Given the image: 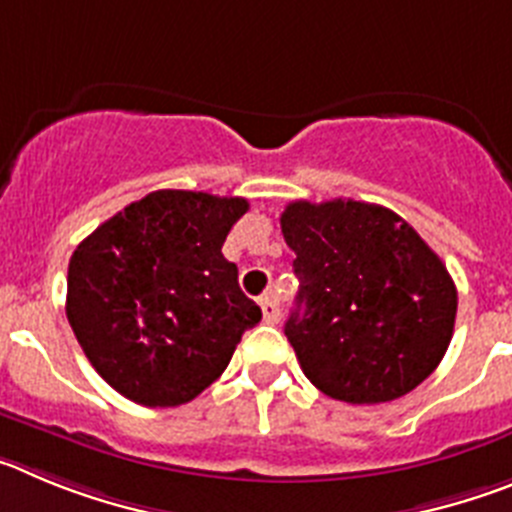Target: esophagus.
<instances>
[{
	"label": "esophagus",
	"mask_w": 512,
	"mask_h": 512,
	"mask_svg": "<svg viewBox=\"0 0 512 512\" xmlns=\"http://www.w3.org/2000/svg\"><path fill=\"white\" fill-rule=\"evenodd\" d=\"M260 308H262V316H265L267 324H278L280 308H278V301H275L273 296H262L260 298Z\"/></svg>",
	"instance_id": "34e87169"
}]
</instances>
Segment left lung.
<instances>
[{
  "instance_id": "left-lung-1",
  "label": "left lung",
  "mask_w": 512,
  "mask_h": 512,
  "mask_svg": "<svg viewBox=\"0 0 512 512\" xmlns=\"http://www.w3.org/2000/svg\"><path fill=\"white\" fill-rule=\"evenodd\" d=\"M280 229L301 280L285 336L303 375L352 405L418 388L457 319V288L439 255L395 211L365 201H293Z\"/></svg>"
}]
</instances>
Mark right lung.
I'll return each instance as SVG.
<instances>
[{"label": "right lung", "mask_w": 512, "mask_h": 512, "mask_svg": "<svg viewBox=\"0 0 512 512\" xmlns=\"http://www.w3.org/2000/svg\"><path fill=\"white\" fill-rule=\"evenodd\" d=\"M250 209L239 196L147 193L96 227L68 262L66 316L104 380L147 408L193 400L262 319L222 255Z\"/></svg>", "instance_id": "right-lung-1"}]
</instances>
